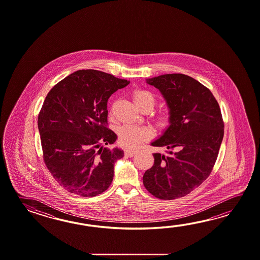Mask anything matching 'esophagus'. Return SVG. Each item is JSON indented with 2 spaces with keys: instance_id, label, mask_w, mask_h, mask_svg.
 <instances>
[{
  "instance_id": "esophagus-1",
  "label": "esophagus",
  "mask_w": 260,
  "mask_h": 260,
  "mask_svg": "<svg viewBox=\"0 0 260 260\" xmlns=\"http://www.w3.org/2000/svg\"><path fill=\"white\" fill-rule=\"evenodd\" d=\"M136 153V150H132V149H127L126 151H125V155L128 156V157H133L134 155Z\"/></svg>"
}]
</instances>
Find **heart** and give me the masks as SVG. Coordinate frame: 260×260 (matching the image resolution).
<instances>
[{
  "instance_id": "1",
  "label": "heart",
  "mask_w": 260,
  "mask_h": 260,
  "mask_svg": "<svg viewBox=\"0 0 260 260\" xmlns=\"http://www.w3.org/2000/svg\"><path fill=\"white\" fill-rule=\"evenodd\" d=\"M135 104L139 106H149L150 109L154 107L155 100L153 95L145 90H136L133 94ZM157 125L160 128H166L170 123V117L167 113H161L156 118ZM153 136V130L148 125L124 124L119 129V143L127 149H137L140 144L148 140Z\"/></svg>"
}]
</instances>
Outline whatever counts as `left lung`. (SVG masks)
<instances>
[{"label": "left lung", "instance_id": "1", "mask_svg": "<svg viewBox=\"0 0 260 260\" xmlns=\"http://www.w3.org/2000/svg\"><path fill=\"white\" fill-rule=\"evenodd\" d=\"M147 83L166 100L170 124L151 142L166 151L153 153L144 186L156 198L177 199L199 187L215 166L224 136L220 108L210 90L188 75L164 74Z\"/></svg>", "mask_w": 260, "mask_h": 260}]
</instances>
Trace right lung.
Returning a JSON list of instances; mask_svg holds the SVG:
<instances>
[{
    "instance_id": "1",
    "label": "right lung",
    "mask_w": 260,
    "mask_h": 260,
    "mask_svg": "<svg viewBox=\"0 0 260 260\" xmlns=\"http://www.w3.org/2000/svg\"><path fill=\"white\" fill-rule=\"evenodd\" d=\"M129 81L95 70H81L56 83L38 116L44 164L71 193L94 197L111 186L123 150L104 148L116 141L108 128L107 103Z\"/></svg>"
}]
</instances>
